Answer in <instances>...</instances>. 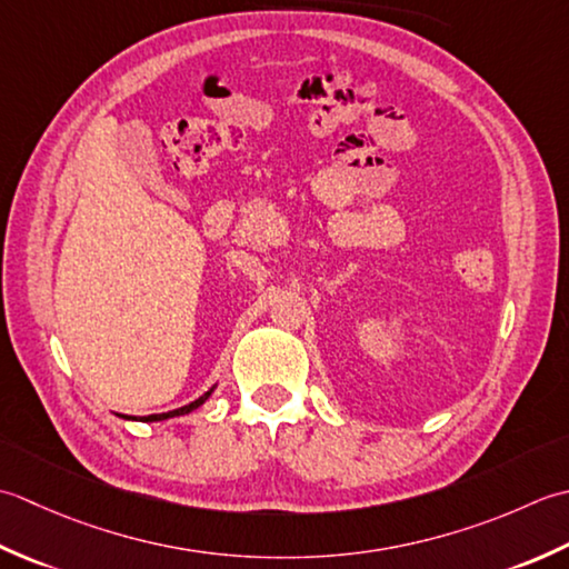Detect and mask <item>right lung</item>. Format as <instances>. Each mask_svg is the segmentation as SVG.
Listing matches in <instances>:
<instances>
[{
    "mask_svg": "<svg viewBox=\"0 0 569 569\" xmlns=\"http://www.w3.org/2000/svg\"><path fill=\"white\" fill-rule=\"evenodd\" d=\"M216 390V386L208 390V392H203V396L199 398V400H193V402H189V405H183V408H179V410H171V412H161V415H147V417H127V415H120V417H124V420H139V422H161V420H169V417H179V415H189V412H193V410H199L201 405L211 398V392Z\"/></svg>",
    "mask_w": 569,
    "mask_h": 569,
    "instance_id": "1",
    "label": "right lung"
}]
</instances>
